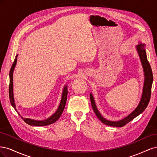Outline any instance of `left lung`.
<instances>
[{
  "instance_id": "obj_1",
  "label": "left lung",
  "mask_w": 157,
  "mask_h": 157,
  "mask_svg": "<svg viewBox=\"0 0 157 157\" xmlns=\"http://www.w3.org/2000/svg\"><path fill=\"white\" fill-rule=\"evenodd\" d=\"M136 49L137 51V53L139 54L141 62L144 68L145 80H144V88H143V93H142L141 101L139 103L138 106L136 107V109L134 111H133L132 113H130L128 117H125L124 118H123V119L121 121H108L105 119V118H103L101 116L100 113L98 111L92 93L90 94V101H91L92 109L95 114H96V115L97 116V117L99 118V119L100 120V121H101V122H103V124H105L106 125L110 126H115V127L124 126L127 124V123L132 121L134 118L140 115L141 113H143L149 103L151 94L152 84H153V72H152L151 67L149 61L147 60V54H146V52L145 49V44L140 43V44L136 46Z\"/></svg>"
}]
</instances>
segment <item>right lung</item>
I'll use <instances>...</instances> for the list:
<instances>
[{
    "label": "right lung",
    "mask_w": 157,
    "mask_h": 157,
    "mask_svg": "<svg viewBox=\"0 0 157 157\" xmlns=\"http://www.w3.org/2000/svg\"><path fill=\"white\" fill-rule=\"evenodd\" d=\"M18 55H16V58L14 59L13 63L12 65V67L10 71V84H9V98H10V101L12 104V107L14 108V109L17 111L16 109V105L15 103H14V99H13V70L14 68H15V66L16 65L17 62V57ZM67 86H65L63 90V93H62V96H61V102L59 103V105L58 107V109H57V111L56 113L52 115L50 117L48 118H47L46 120L44 121H36V120H33L31 119V118H23L20 114L19 115H20L22 119L27 124L31 126H47V125H50L51 124H53L55 122L58 121L59 117H61V114H62L64 108L65 107V104L66 101H67Z\"/></svg>",
    "instance_id": "1"
}]
</instances>
